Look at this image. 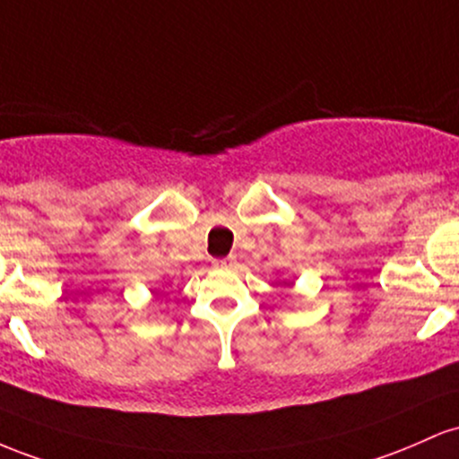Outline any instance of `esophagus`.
<instances>
[{"instance_id": "esophagus-1", "label": "esophagus", "mask_w": 459, "mask_h": 459, "mask_svg": "<svg viewBox=\"0 0 459 459\" xmlns=\"http://www.w3.org/2000/svg\"><path fill=\"white\" fill-rule=\"evenodd\" d=\"M234 264V257H221V260H214V266H221V269H228V266Z\"/></svg>"}]
</instances>
